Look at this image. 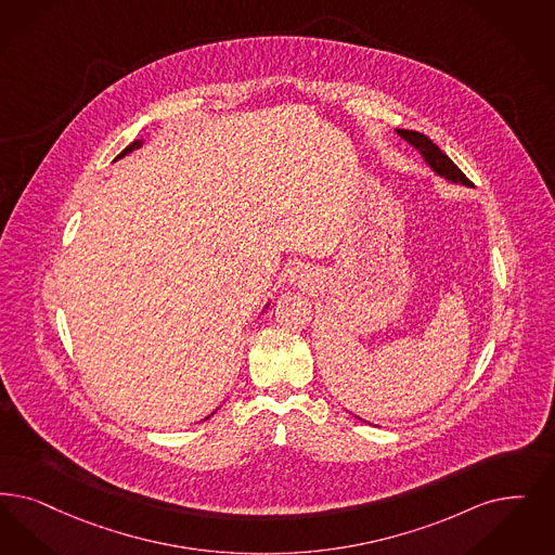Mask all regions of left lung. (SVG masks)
Instances as JSON below:
<instances>
[{
	"label": "left lung",
	"instance_id": "left-lung-1",
	"mask_svg": "<svg viewBox=\"0 0 555 555\" xmlns=\"http://www.w3.org/2000/svg\"><path fill=\"white\" fill-rule=\"evenodd\" d=\"M397 133H399L402 140H406L413 149L420 151L423 160L431 167V171L436 176L448 179L452 183H461V185H466V188L473 185L465 173L448 158V155H443L442 151L425 133L413 132V130H397Z\"/></svg>",
	"mask_w": 555,
	"mask_h": 555
}]
</instances>
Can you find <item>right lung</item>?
I'll use <instances>...</instances> for the list:
<instances>
[{"instance_id":"right-lung-1","label":"right lung","mask_w":555,"mask_h":555,"mask_svg":"<svg viewBox=\"0 0 555 555\" xmlns=\"http://www.w3.org/2000/svg\"><path fill=\"white\" fill-rule=\"evenodd\" d=\"M142 144H144V140H133V142H132V144H130V146H126V149H124V151H121V153H119V155H117V158H124V156L130 155V153H132V151H135V149H140V146H142ZM208 417H210V415H208ZM208 417H206V420H208Z\"/></svg>"}]
</instances>
